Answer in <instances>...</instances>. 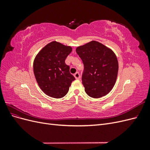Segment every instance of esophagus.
<instances>
[{
	"instance_id": "esophagus-1",
	"label": "esophagus",
	"mask_w": 150,
	"mask_h": 150,
	"mask_svg": "<svg viewBox=\"0 0 150 150\" xmlns=\"http://www.w3.org/2000/svg\"><path fill=\"white\" fill-rule=\"evenodd\" d=\"M74 76L75 78H76V79H80V74H79V73L78 72H76V73L74 74Z\"/></svg>"
}]
</instances>
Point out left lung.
Here are the masks:
<instances>
[{
    "mask_svg": "<svg viewBox=\"0 0 150 150\" xmlns=\"http://www.w3.org/2000/svg\"><path fill=\"white\" fill-rule=\"evenodd\" d=\"M76 51L84 64L82 83L86 94L93 98L108 94L115 84L118 72L115 54L95 40L77 47Z\"/></svg>",
    "mask_w": 150,
    "mask_h": 150,
    "instance_id": "1",
    "label": "left lung"
}]
</instances>
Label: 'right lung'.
Listing matches in <instances>:
<instances>
[{
  "label": "right lung",
  "mask_w": 150,
  "mask_h": 150,
  "mask_svg": "<svg viewBox=\"0 0 150 150\" xmlns=\"http://www.w3.org/2000/svg\"><path fill=\"white\" fill-rule=\"evenodd\" d=\"M72 48L52 41L43 47L34 61V73L40 88L54 98L64 97L75 78L65 60Z\"/></svg>",
  "instance_id": "1"
}]
</instances>
